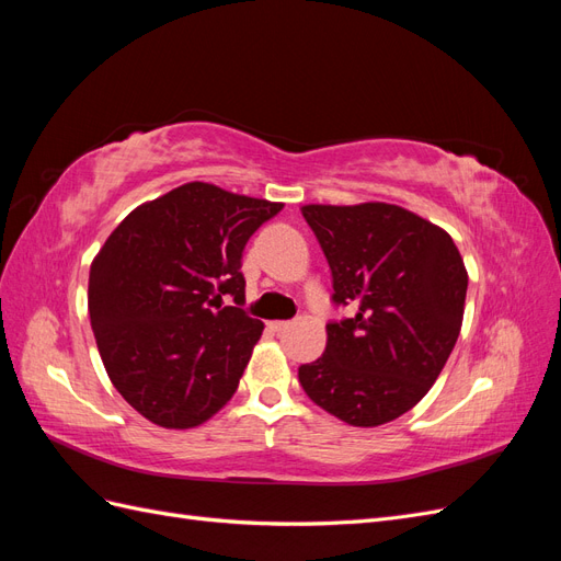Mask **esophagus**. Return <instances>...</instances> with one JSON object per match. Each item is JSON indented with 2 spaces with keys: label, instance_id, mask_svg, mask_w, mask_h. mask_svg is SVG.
I'll return each instance as SVG.
<instances>
[{
  "label": "esophagus",
  "instance_id": "1",
  "mask_svg": "<svg viewBox=\"0 0 561 561\" xmlns=\"http://www.w3.org/2000/svg\"><path fill=\"white\" fill-rule=\"evenodd\" d=\"M287 325H290V322H287V320H271L268 322V330L271 332H283Z\"/></svg>",
  "mask_w": 561,
  "mask_h": 561
}]
</instances>
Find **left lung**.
Here are the masks:
<instances>
[{"label":"left lung","instance_id":"1","mask_svg":"<svg viewBox=\"0 0 561 561\" xmlns=\"http://www.w3.org/2000/svg\"><path fill=\"white\" fill-rule=\"evenodd\" d=\"M332 268L334 304L322 358L299 383L328 414L375 428L410 412L443 371L463 322L468 271L451 236L393 203L301 206Z\"/></svg>","mask_w":561,"mask_h":561}]
</instances>
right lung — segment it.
I'll return each mask as SVG.
<instances>
[{"label":"right lung","mask_w":561,"mask_h":561,"mask_svg":"<svg viewBox=\"0 0 561 561\" xmlns=\"http://www.w3.org/2000/svg\"><path fill=\"white\" fill-rule=\"evenodd\" d=\"M283 203L186 182L135 208L91 262L89 313L124 400L161 428H196L231 400L264 322L245 301L243 250Z\"/></svg>","instance_id":"add662e5"}]
</instances>
